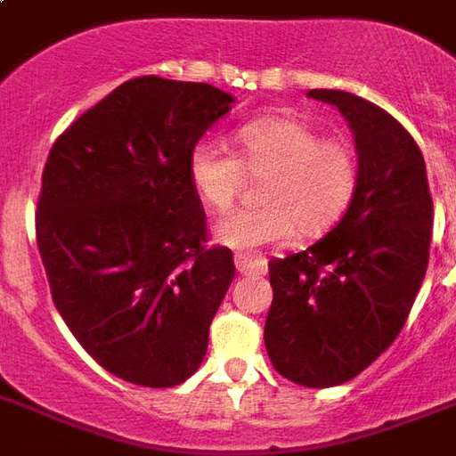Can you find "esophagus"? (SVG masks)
<instances>
[{
  "label": "esophagus",
  "mask_w": 456,
  "mask_h": 456,
  "mask_svg": "<svg viewBox=\"0 0 456 456\" xmlns=\"http://www.w3.org/2000/svg\"><path fill=\"white\" fill-rule=\"evenodd\" d=\"M234 265L241 274H265L267 272V260L260 256H248V253H239L234 257Z\"/></svg>",
  "instance_id": "34e87169"
}]
</instances>
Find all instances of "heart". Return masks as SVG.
Instances as JSON below:
<instances>
[{"instance_id": "obj_1", "label": "heart", "mask_w": 456, "mask_h": 456, "mask_svg": "<svg viewBox=\"0 0 456 456\" xmlns=\"http://www.w3.org/2000/svg\"><path fill=\"white\" fill-rule=\"evenodd\" d=\"M239 156L203 139L189 156V177L199 199L227 210L246 184L260 177L257 206L236 208L217 222L215 239L229 248H257L300 236H322L343 217L360 182L354 146L322 137L317 125L296 116L250 120L234 134Z\"/></svg>"}]
</instances>
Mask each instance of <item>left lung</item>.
Returning a JSON list of instances; mask_svg holds the SVG:
<instances>
[{"mask_svg": "<svg viewBox=\"0 0 456 456\" xmlns=\"http://www.w3.org/2000/svg\"><path fill=\"white\" fill-rule=\"evenodd\" d=\"M307 96L346 116L360 182L324 239L270 260L265 347L284 379L329 388L364 371L403 331L428 267L433 200L424 156L390 113L340 89Z\"/></svg>", "mask_w": 456, "mask_h": 456, "instance_id": "left-lung-1", "label": "left lung"}]
</instances>
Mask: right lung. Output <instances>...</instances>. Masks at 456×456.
Masks as SVG:
<instances>
[{"instance_id": "obj_1", "label": "right lung", "mask_w": 456, "mask_h": 456, "mask_svg": "<svg viewBox=\"0 0 456 456\" xmlns=\"http://www.w3.org/2000/svg\"><path fill=\"white\" fill-rule=\"evenodd\" d=\"M234 96L206 82H123L53 142L35 229L56 310L123 381L172 388L200 367L234 257L206 246L189 156Z\"/></svg>"}]
</instances>
